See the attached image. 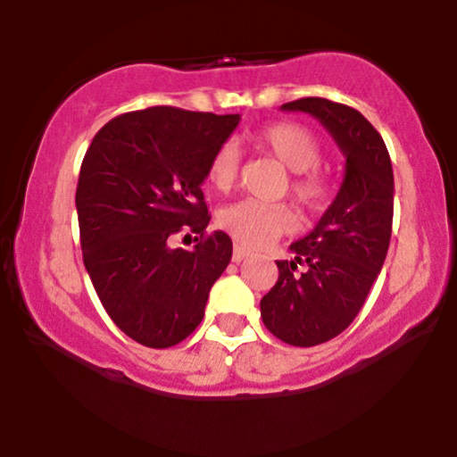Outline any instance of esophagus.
Here are the masks:
<instances>
[{
  "mask_svg": "<svg viewBox=\"0 0 457 457\" xmlns=\"http://www.w3.org/2000/svg\"><path fill=\"white\" fill-rule=\"evenodd\" d=\"M245 258H249V251H245L243 246L236 245V246H234V253H232V260H234V262H243Z\"/></svg>",
  "mask_w": 457,
  "mask_h": 457,
  "instance_id": "esophagus-1",
  "label": "esophagus"
}]
</instances>
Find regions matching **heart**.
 <instances>
[{
  "label": "heart",
  "instance_id": "1",
  "mask_svg": "<svg viewBox=\"0 0 457 457\" xmlns=\"http://www.w3.org/2000/svg\"><path fill=\"white\" fill-rule=\"evenodd\" d=\"M255 145L292 171L290 188L309 211L327 202L328 185L316 170L322 150L312 130L301 124H269L255 133ZM240 154L232 141L214 150L208 162V178L217 188L228 191L238 178ZM219 225L245 249H262L295 228V214L286 204H266L260 199H240L219 212Z\"/></svg>",
  "mask_w": 457,
  "mask_h": 457
}]
</instances>
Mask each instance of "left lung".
<instances>
[{
  "label": "left lung",
  "mask_w": 457,
  "mask_h": 457,
  "mask_svg": "<svg viewBox=\"0 0 457 457\" xmlns=\"http://www.w3.org/2000/svg\"><path fill=\"white\" fill-rule=\"evenodd\" d=\"M281 109L320 120L345 156L333 204L290 245L295 258L277 262V283L260 301L277 339L309 348L348 328L378 279L391 240L393 167L378 130L348 104L309 96Z\"/></svg>",
  "instance_id": "8db88e82"
}]
</instances>
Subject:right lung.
I'll return each mask as SVG.
<instances>
[{"instance_id": "obj_1", "label": "right lung", "mask_w": 457, "mask_h": 457, "mask_svg": "<svg viewBox=\"0 0 457 457\" xmlns=\"http://www.w3.org/2000/svg\"><path fill=\"white\" fill-rule=\"evenodd\" d=\"M240 115L148 107L109 120L83 156L77 214L83 264L115 327L148 348L180 344L199 327L232 238L206 234L202 182ZM199 233L195 250H171Z\"/></svg>"}]
</instances>
